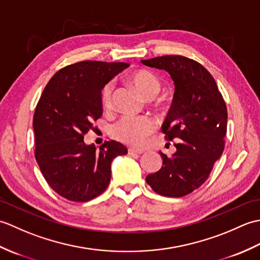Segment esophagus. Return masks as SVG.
<instances>
[{
  "mask_svg": "<svg viewBox=\"0 0 260 260\" xmlns=\"http://www.w3.org/2000/svg\"><path fill=\"white\" fill-rule=\"evenodd\" d=\"M143 150H136V148H133V147H128L127 148V153L129 154V155H133V154H142Z\"/></svg>",
  "mask_w": 260,
  "mask_h": 260,
  "instance_id": "obj_1",
  "label": "esophagus"
}]
</instances>
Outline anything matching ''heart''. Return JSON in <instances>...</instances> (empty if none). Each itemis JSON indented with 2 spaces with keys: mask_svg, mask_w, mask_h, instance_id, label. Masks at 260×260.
I'll use <instances>...</instances> for the list:
<instances>
[{
  "mask_svg": "<svg viewBox=\"0 0 260 260\" xmlns=\"http://www.w3.org/2000/svg\"><path fill=\"white\" fill-rule=\"evenodd\" d=\"M128 81L140 95L151 101L161 90V81L148 70H137L128 76ZM114 82L109 81L103 87L101 102L104 108L109 109L113 105ZM155 128L154 120L148 116H123L112 128L114 139L132 146L144 144L146 137Z\"/></svg>",
  "mask_w": 260,
  "mask_h": 260,
  "instance_id": "obj_1",
  "label": "heart"
}]
</instances>
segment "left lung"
Returning <instances> with one entry per match:
<instances>
[{"label":"left lung","instance_id":"8db88e82","mask_svg":"<svg viewBox=\"0 0 260 260\" xmlns=\"http://www.w3.org/2000/svg\"><path fill=\"white\" fill-rule=\"evenodd\" d=\"M147 67L168 71L175 85L174 97L162 132L176 140L171 157L161 153L163 165L148 174L154 192L180 198L200 187L221 157L227 134V106L211 74L196 60L163 56L142 60Z\"/></svg>","mask_w":260,"mask_h":260}]
</instances>
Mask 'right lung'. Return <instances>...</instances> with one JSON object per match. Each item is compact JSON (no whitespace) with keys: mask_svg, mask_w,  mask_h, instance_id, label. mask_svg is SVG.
<instances>
[{"mask_svg":"<svg viewBox=\"0 0 260 260\" xmlns=\"http://www.w3.org/2000/svg\"><path fill=\"white\" fill-rule=\"evenodd\" d=\"M125 62H76L53 75L33 115L35 155L42 175L59 196L87 202L107 189L110 164L127 148L105 142L96 150L86 145L84 135L102 117L103 87L128 67Z\"/></svg>","mask_w":260,"mask_h":260,"instance_id":"add662e5","label":"right lung"}]
</instances>
